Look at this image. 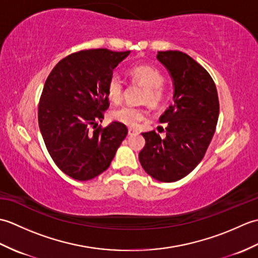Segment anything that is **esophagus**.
Here are the masks:
<instances>
[{
  "label": "esophagus",
  "mask_w": 258,
  "mask_h": 258,
  "mask_svg": "<svg viewBox=\"0 0 258 258\" xmlns=\"http://www.w3.org/2000/svg\"><path fill=\"white\" fill-rule=\"evenodd\" d=\"M138 133H139V130L138 128L128 127V135H134V134H138Z\"/></svg>",
  "instance_id": "1"
}]
</instances>
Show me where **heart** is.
I'll return each mask as SVG.
<instances>
[{
	"label": "heart",
	"instance_id": "heart-1",
	"mask_svg": "<svg viewBox=\"0 0 258 258\" xmlns=\"http://www.w3.org/2000/svg\"><path fill=\"white\" fill-rule=\"evenodd\" d=\"M130 76L134 82L144 85L142 100L150 102L153 105H158L164 97L163 85L165 83V76L162 71L155 67L147 64L135 65L128 72ZM124 82L117 73H112L106 82V94L107 97L114 103H117L123 97ZM147 113L144 108L134 105L120 106L112 112V117L127 126H138L140 122L145 119Z\"/></svg>",
	"mask_w": 258,
	"mask_h": 258
}]
</instances>
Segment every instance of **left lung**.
I'll list each match as a JSON object with an SVG mask.
<instances>
[{"mask_svg":"<svg viewBox=\"0 0 258 258\" xmlns=\"http://www.w3.org/2000/svg\"><path fill=\"white\" fill-rule=\"evenodd\" d=\"M157 59L173 80V104L162 116L166 136L155 131L142 133L145 146L140 152L144 171L160 182L185 177L199 165L215 133L220 102L215 83L207 71L187 54L158 52Z\"/></svg>","mask_w":258,"mask_h":258,"instance_id":"left-lung-1","label":"left lung"}]
</instances>
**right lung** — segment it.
I'll return each mask as SVG.
<instances>
[{
    "label": "right lung",
    "instance_id": "1",
    "mask_svg": "<svg viewBox=\"0 0 258 258\" xmlns=\"http://www.w3.org/2000/svg\"><path fill=\"white\" fill-rule=\"evenodd\" d=\"M130 54L84 50L61 59L47 76L38 104V126L52 160L78 180L96 177L111 165L127 127L113 122L93 132L109 106L106 82Z\"/></svg>",
    "mask_w": 258,
    "mask_h": 258
}]
</instances>
